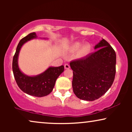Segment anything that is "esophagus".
Segmentation results:
<instances>
[{"mask_svg":"<svg viewBox=\"0 0 132 132\" xmlns=\"http://www.w3.org/2000/svg\"><path fill=\"white\" fill-rule=\"evenodd\" d=\"M64 67H65V69H68V68H70V66L68 64H65Z\"/></svg>","mask_w":132,"mask_h":132,"instance_id":"esophagus-1","label":"esophagus"}]
</instances>
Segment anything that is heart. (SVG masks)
I'll use <instances>...</instances> for the list:
<instances>
[{"instance_id": "obj_1", "label": "heart", "mask_w": 132, "mask_h": 132, "mask_svg": "<svg viewBox=\"0 0 132 132\" xmlns=\"http://www.w3.org/2000/svg\"><path fill=\"white\" fill-rule=\"evenodd\" d=\"M81 46H82V44H80V43H77L76 44H75V46H74V49L76 50H79V48L81 47ZM89 50H90V46L89 45L85 44L84 46H83L81 48L80 53L82 54V55H85V54L88 53V52H89Z\"/></svg>"}]
</instances>
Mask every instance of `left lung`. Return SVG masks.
Returning <instances> with one entry per match:
<instances>
[{
	"label": "left lung",
	"instance_id": "left-lung-1",
	"mask_svg": "<svg viewBox=\"0 0 132 132\" xmlns=\"http://www.w3.org/2000/svg\"><path fill=\"white\" fill-rule=\"evenodd\" d=\"M94 48L98 50L70 63L73 71V92L84 100L93 101L104 95L116 73V53L111 45L103 39Z\"/></svg>",
	"mask_w": 132,
	"mask_h": 132
}]
</instances>
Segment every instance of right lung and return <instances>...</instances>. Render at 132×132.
Here are the masks:
<instances>
[{"label": "right lung", "instance_id": "right-lung-1", "mask_svg": "<svg viewBox=\"0 0 132 132\" xmlns=\"http://www.w3.org/2000/svg\"><path fill=\"white\" fill-rule=\"evenodd\" d=\"M36 37L35 32H32L20 41L12 60V71L16 83L21 91L32 96L41 97L47 95L52 91L57 78L64 71V67H49L43 73L34 77L21 73L17 62L20 50L25 43Z\"/></svg>", "mask_w": 132, "mask_h": 132}]
</instances>
